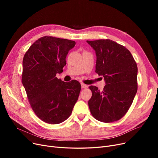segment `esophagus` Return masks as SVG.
<instances>
[{
  "instance_id": "esophagus-1",
  "label": "esophagus",
  "mask_w": 158,
  "mask_h": 158,
  "mask_svg": "<svg viewBox=\"0 0 158 158\" xmlns=\"http://www.w3.org/2000/svg\"><path fill=\"white\" fill-rule=\"evenodd\" d=\"M81 88H88V86L84 83H81Z\"/></svg>"
}]
</instances>
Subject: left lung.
Here are the masks:
<instances>
[{
  "instance_id": "8db88e82",
  "label": "left lung",
  "mask_w": 158,
  "mask_h": 158,
  "mask_svg": "<svg viewBox=\"0 0 158 158\" xmlns=\"http://www.w3.org/2000/svg\"><path fill=\"white\" fill-rule=\"evenodd\" d=\"M95 52V72L104 77L102 91L90 86L91 113L97 120L112 122L126 114L137 92L136 63L128 49L110 40L86 41Z\"/></svg>"
}]
</instances>
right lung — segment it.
<instances>
[{"instance_id":"right-lung-1","label":"right lung","mask_w":158,"mask_h":158,"mask_svg":"<svg viewBox=\"0 0 158 158\" xmlns=\"http://www.w3.org/2000/svg\"><path fill=\"white\" fill-rule=\"evenodd\" d=\"M76 42L44 36L28 49L23 59L22 81L33 111L41 120L60 123L72 113L81 91V84L58 79L66 65V57Z\"/></svg>"}]
</instances>
